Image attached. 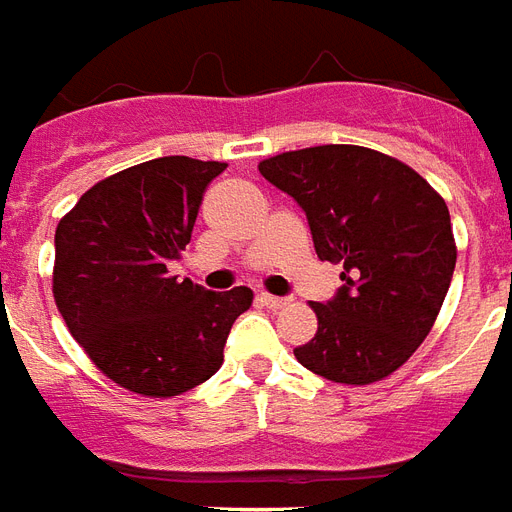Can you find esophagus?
<instances>
[{
    "label": "esophagus",
    "mask_w": 512,
    "mask_h": 512,
    "mask_svg": "<svg viewBox=\"0 0 512 512\" xmlns=\"http://www.w3.org/2000/svg\"><path fill=\"white\" fill-rule=\"evenodd\" d=\"M259 302L270 310H280L288 305V297H272V294H259Z\"/></svg>",
    "instance_id": "1"
}]
</instances>
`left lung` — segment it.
<instances>
[{
  "instance_id": "8db88e82",
  "label": "left lung",
  "mask_w": 512,
  "mask_h": 512,
  "mask_svg": "<svg viewBox=\"0 0 512 512\" xmlns=\"http://www.w3.org/2000/svg\"><path fill=\"white\" fill-rule=\"evenodd\" d=\"M267 183L307 218L318 259L343 286L313 302L318 332L302 367L364 386L405 364L432 329L456 267L451 215L416 169L359 145H318L261 161Z\"/></svg>"
}]
</instances>
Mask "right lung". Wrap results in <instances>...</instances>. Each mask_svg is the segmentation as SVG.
Instances as JSON below:
<instances>
[{
    "instance_id": "1",
    "label": "right lung",
    "mask_w": 512,
    "mask_h": 512,
    "mask_svg": "<svg viewBox=\"0 0 512 512\" xmlns=\"http://www.w3.org/2000/svg\"><path fill=\"white\" fill-rule=\"evenodd\" d=\"M221 161L161 156L99 180L56 226L53 297L99 370L142 397H178L213 378L253 302L178 280L167 267L194 232Z\"/></svg>"
}]
</instances>
